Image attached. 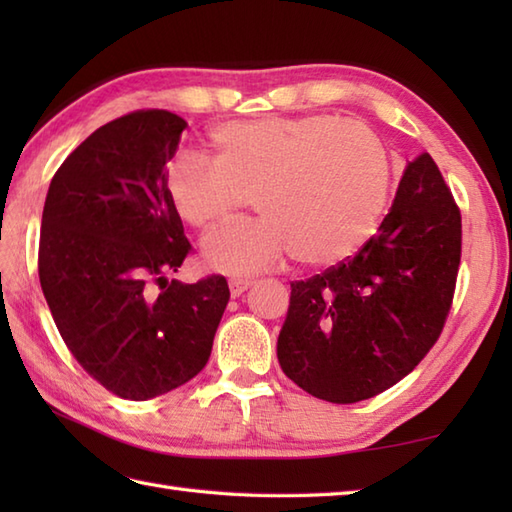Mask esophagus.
<instances>
[{
    "label": "esophagus",
    "mask_w": 512,
    "mask_h": 512,
    "mask_svg": "<svg viewBox=\"0 0 512 512\" xmlns=\"http://www.w3.org/2000/svg\"><path fill=\"white\" fill-rule=\"evenodd\" d=\"M253 286V281L250 279H231L228 281V288H231V295L233 297H239V295H244V292Z\"/></svg>",
    "instance_id": "obj_1"
}]
</instances>
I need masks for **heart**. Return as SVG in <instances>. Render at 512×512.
<instances>
[{"instance_id":"b5f03b06","label":"heart","mask_w":512,"mask_h":512,"mask_svg":"<svg viewBox=\"0 0 512 512\" xmlns=\"http://www.w3.org/2000/svg\"><path fill=\"white\" fill-rule=\"evenodd\" d=\"M213 160L182 154L165 173L180 220L206 235L253 195L262 217L206 239L204 257L246 275L297 255L332 266L374 235L391 193V156L372 127L332 114L231 121L209 136Z\"/></svg>"}]
</instances>
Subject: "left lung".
I'll list each match as a JSON object with an SVG mask.
<instances>
[{
    "label": "left lung",
    "instance_id": "obj_1",
    "mask_svg": "<svg viewBox=\"0 0 512 512\" xmlns=\"http://www.w3.org/2000/svg\"><path fill=\"white\" fill-rule=\"evenodd\" d=\"M460 257V209L436 162L422 154L354 257L290 284L277 341L284 374L336 405L394 387L440 339Z\"/></svg>",
    "mask_w": 512,
    "mask_h": 512
}]
</instances>
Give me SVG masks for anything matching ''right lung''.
<instances>
[{"label": "right lung", "instance_id": "add662e5", "mask_svg": "<svg viewBox=\"0 0 512 512\" xmlns=\"http://www.w3.org/2000/svg\"><path fill=\"white\" fill-rule=\"evenodd\" d=\"M184 118L138 110L96 129L54 173L43 204L39 281L72 356L125 400L189 383L228 303L222 275L182 284L191 253L165 191Z\"/></svg>", "mask_w": 512, "mask_h": 512}]
</instances>
